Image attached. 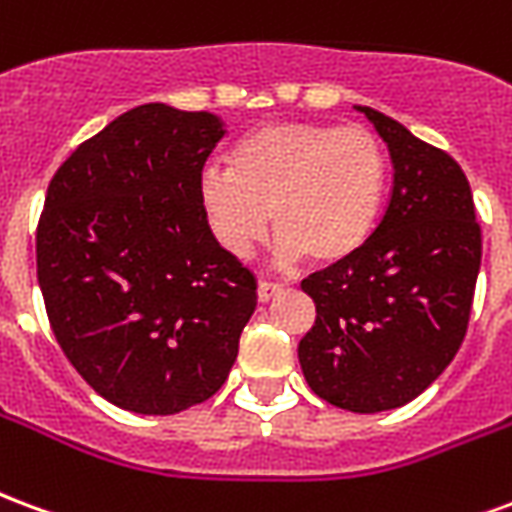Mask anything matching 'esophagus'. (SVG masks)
Wrapping results in <instances>:
<instances>
[{"instance_id": "esophagus-1", "label": "esophagus", "mask_w": 512, "mask_h": 512, "mask_svg": "<svg viewBox=\"0 0 512 512\" xmlns=\"http://www.w3.org/2000/svg\"><path fill=\"white\" fill-rule=\"evenodd\" d=\"M279 290H282L279 282H268V279H263V282L257 285V296H260V301H268V299H274Z\"/></svg>"}]
</instances>
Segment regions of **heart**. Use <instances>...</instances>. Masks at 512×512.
<instances>
[{
    "instance_id": "1",
    "label": "heart",
    "mask_w": 512,
    "mask_h": 512,
    "mask_svg": "<svg viewBox=\"0 0 512 512\" xmlns=\"http://www.w3.org/2000/svg\"><path fill=\"white\" fill-rule=\"evenodd\" d=\"M389 161L365 126L274 123L246 134L230 153V169L200 178V208L213 238L246 257L271 230L290 263H340L376 230L384 208Z\"/></svg>"
}]
</instances>
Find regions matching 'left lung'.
Here are the masks:
<instances>
[{
  "instance_id": "8db88e82",
  "label": "left lung",
  "mask_w": 512,
  "mask_h": 512,
  "mask_svg": "<svg viewBox=\"0 0 512 512\" xmlns=\"http://www.w3.org/2000/svg\"><path fill=\"white\" fill-rule=\"evenodd\" d=\"M392 156V194L356 255L301 290L315 323L299 343L312 392L376 414L422 395L458 354L472 312L483 233L461 164L392 117L359 106Z\"/></svg>"
}]
</instances>
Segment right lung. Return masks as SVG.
I'll use <instances>...</instances> for the list:
<instances>
[{"label": "right lung", "mask_w": 512, "mask_h": 512, "mask_svg": "<svg viewBox=\"0 0 512 512\" xmlns=\"http://www.w3.org/2000/svg\"><path fill=\"white\" fill-rule=\"evenodd\" d=\"M222 120L136 106L65 158L35 233L51 332L76 373L136 414L216 395L257 304V279L219 246L200 178Z\"/></svg>", "instance_id": "add662e5"}]
</instances>
